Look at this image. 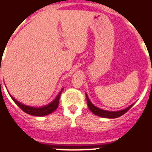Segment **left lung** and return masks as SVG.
I'll list each match as a JSON object with an SVG mask.
<instances>
[{
  "label": "left lung",
  "mask_w": 152,
  "mask_h": 152,
  "mask_svg": "<svg viewBox=\"0 0 152 152\" xmlns=\"http://www.w3.org/2000/svg\"><path fill=\"white\" fill-rule=\"evenodd\" d=\"M86 98H87V102H88V108L91 112H92L94 114L97 116H99L102 118H119L121 116H122L123 114H125L126 112H127L129 110L131 107H132L134 103L130 105L129 106H128L127 108L124 109V110H121L118 111H109V110H102V109H100L97 106H95L94 104L91 103V102L90 101L89 98H88V95L86 94Z\"/></svg>",
  "instance_id": "left-lung-1"
}]
</instances>
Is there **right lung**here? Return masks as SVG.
Listing matches in <instances>:
<instances>
[{
  "instance_id": "obj_1",
  "label": "right lung",
  "mask_w": 152,
  "mask_h": 152,
  "mask_svg": "<svg viewBox=\"0 0 152 152\" xmlns=\"http://www.w3.org/2000/svg\"><path fill=\"white\" fill-rule=\"evenodd\" d=\"M63 89H64V88H62L61 90V91L58 93V95H57V97L55 98L50 103L47 104V105H45V106H41V107H34V106H27V105L21 103V102H20L19 101H17V100L15 99H14L10 94H9V95H10L11 98L12 99L13 101L15 102V103L23 111H24L25 113H28L30 115L36 116V117H43V116L48 115V114L53 113V111H55L57 110V106L59 105L60 96H61V94Z\"/></svg>"
}]
</instances>
